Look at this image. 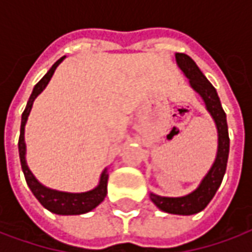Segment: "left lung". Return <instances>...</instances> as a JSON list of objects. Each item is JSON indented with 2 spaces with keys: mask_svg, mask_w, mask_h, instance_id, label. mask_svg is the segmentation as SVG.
<instances>
[{
  "mask_svg": "<svg viewBox=\"0 0 252 252\" xmlns=\"http://www.w3.org/2000/svg\"><path fill=\"white\" fill-rule=\"evenodd\" d=\"M176 63L183 73L188 77L191 87L202 96L207 112L210 113L216 123L218 132L217 157L210 170L207 172L203 180L200 181L199 187L195 191L180 198H168V196L150 193V199L159 210L165 213L191 216L202 212L216 195L218 187L221 186V181L224 179L225 170H226L228 156H229V135H228L226 114L221 106L217 91L213 87V84L206 79L205 75L198 68V65L195 64V61L187 54L176 53Z\"/></svg>",
  "mask_w": 252,
  "mask_h": 252,
  "instance_id": "obj_1",
  "label": "left lung"
}]
</instances>
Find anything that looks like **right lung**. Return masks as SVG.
Returning <instances> with one entry per match:
<instances>
[{
	"mask_svg": "<svg viewBox=\"0 0 252 252\" xmlns=\"http://www.w3.org/2000/svg\"><path fill=\"white\" fill-rule=\"evenodd\" d=\"M64 59L65 57H61L59 61H56L46 75L35 84L32 94H31L27 102V106H26L22 114V126H20V138H19V156H20V163H22L23 173H24V177H26V181H27V186L32 191L35 198L39 200L40 205L43 206L45 209H47L49 212L56 213V214L73 216V214H84V213L95 209L96 206L105 199V196L108 193V169H105L102 172L99 184L94 189L87 191V192L72 193L50 189V188L42 186L39 181L35 179V176L31 173V170L28 169L27 162H26V142H24V126H26V123H27V119L30 116L35 98L45 90L47 83L50 82L56 68L59 66L60 63Z\"/></svg>",
	"mask_w": 252,
	"mask_h": 252,
	"instance_id": "obj_1",
	"label": "right lung"
}]
</instances>
